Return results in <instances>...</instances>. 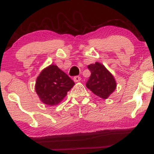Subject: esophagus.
Instances as JSON below:
<instances>
[{"mask_svg":"<svg viewBox=\"0 0 154 154\" xmlns=\"http://www.w3.org/2000/svg\"><path fill=\"white\" fill-rule=\"evenodd\" d=\"M81 81V77L79 76H75L74 77V82H79Z\"/></svg>","mask_w":154,"mask_h":154,"instance_id":"34e87169","label":"esophagus"}]
</instances>
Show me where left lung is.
Listing matches in <instances>:
<instances>
[{"label": "left lung", "instance_id": "8db88e82", "mask_svg": "<svg viewBox=\"0 0 154 154\" xmlns=\"http://www.w3.org/2000/svg\"><path fill=\"white\" fill-rule=\"evenodd\" d=\"M91 75L86 87L100 98L108 99L116 88V82L112 73L101 63L95 62L88 66Z\"/></svg>", "mask_w": 154, "mask_h": 154}]
</instances>
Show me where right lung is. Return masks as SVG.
Here are the masks:
<instances>
[{
	"mask_svg": "<svg viewBox=\"0 0 154 154\" xmlns=\"http://www.w3.org/2000/svg\"><path fill=\"white\" fill-rule=\"evenodd\" d=\"M75 83L56 65L42 70L37 77L35 89L40 101L50 106H56L66 96Z\"/></svg>",
	"mask_w": 154,
	"mask_h": 154,
	"instance_id": "obj_1",
	"label": "right lung"
}]
</instances>
